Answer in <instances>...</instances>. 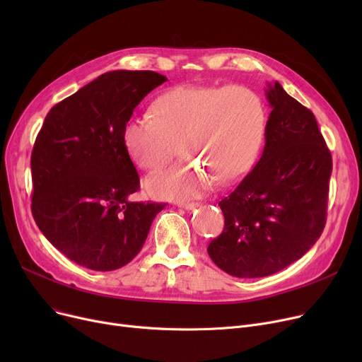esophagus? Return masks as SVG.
Listing matches in <instances>:
<instances>
[{
	"label": "esophagus",
	"mask_w": 362,
	"mask_h": 362,
	"mask_svg": "<svg viewBox=\"0 0 362 362\" xmlns=\"http://www.w3.org/2000/svg\"><path fill=\"white\" fill-rule=\"evenodd\" d=\"M180 208H185V210H195L197 206H199V204L198 202H179L177 204Z\"/></svg>",
	"instance_id": "34e87169"
}]
</instances>
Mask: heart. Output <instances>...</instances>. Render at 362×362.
Here are the masks:
<instances>
[{"instance_id":"heart-1","label":"heart","mask_w":362,"mask_h":362,"mask_svg":"<svg viewBox=\"0 0 362 362\" xmlns=\"http://www.w3.org/2000/svg\"><path fill=\"white\" fill-rule=\"evenodd\" d=\"M154 114L132 116L123 127L127 154L144 170H157L177 154L182 161L145 179V192L160 199H186L229 185L255 164L267 114L261 95L245 85H183L164 92Z\"/></svg>"}]
</instances>
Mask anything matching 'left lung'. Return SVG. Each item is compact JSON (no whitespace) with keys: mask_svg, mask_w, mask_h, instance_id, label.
<instances>
[{"mask_svg":"<svg viewBox=\"0 0 362 362\" xmlns=\"http://www.w3.org/2000/svg\"><path fill=\"white\" fill-rule=\"evenodd\" d=\"M265 146L251 173L223 198L221 235L208 255L227 274L264 277L299 259L326 226L332 154L311 110L269 83Z\"/></svg>","mask_w":362,"mask_h":362,"instance_id":"left-lung-1","label":"left lung"}]
</instances>
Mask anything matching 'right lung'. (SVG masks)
Instances as JSON below:
<instances>
[{
    "mask_svg": "<svg viewBox=\"0 0 362 362\" xmlns=\"http://www.w3.org/2000/svg\"><path fill=\"white\" fill-rule=\"evenodd\" d=\"M165 76L114 70L81 88L47 114L32 157V214L67 258L95 272L135 258L164 202H130L139 176L123 127Z\"/></svg>",
    "mask_w": 362,
    "mask_h": 362,
    "instance_id": "add662e5",
    "label": "right lung"
}]
</instances>
